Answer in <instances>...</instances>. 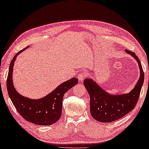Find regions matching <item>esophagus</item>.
Returning <instances> with one entry per match:
<instances>
[{"mask_svg": "<svg viewBox=\"0 0 149 149\" xmlns=\"http://www.w3.org/2000/svg\"><path fill=\"white\" fill-rule=\"evenodd\" d=\"M85 77H86V74H85L84 72H80L79 74H78V79L81 82L84 79Z\"/></svg>", "mask_w": 149, "mask_h": 149, "instance_id": "esophagus-1", "label": "esophagus"}]
</instances>
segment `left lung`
I'll return each instance as SVG.
<instances>
[{"mask_svg":"<svg viewBox=\"0 0 149 149\" xmlns=\"http://www.w3.org/2000/svg\"><path fill=\"white\" fill-rule=\"evenodd\" d=\"M139 63L140 77L137 83L130 93L121 95H111L91 79H85L84 85L91 97V113L92 118L102 123H109L123 118L135 108L140 96L144 82V72L142 65L135 53L127 49Z\"/></svg>","mask_w":149,"mask_h":149,"instance_id":"8db88e82","label":"left lung"}]
</instances>
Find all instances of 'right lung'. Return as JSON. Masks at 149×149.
Masks as SVG:
<instances>
[{
  "instance_id": "obj_1",
  "label": "right lung",
  "mask_w": 149,
  "mask_h": 149,
  "mask_svg": "<svg viewBox=\"0 0 149 149\" xmlns=\"http://www.w3.org/2000/svg\"><path fill=\"white\" fill-rule=\"evenodd\" d=\"M25 49L16 53L10 65L6 80L8 95L16 110L25 120L40 125H52L57 122L61 116L63 99L65 93L78 83V79L72 78L63 82L43 98L31 100L22 96L14 87L13 70L16 57Z\"/></svg>"
}]
</instances>
